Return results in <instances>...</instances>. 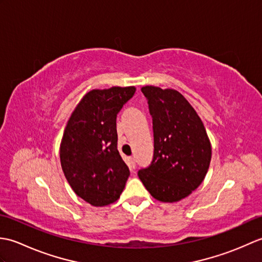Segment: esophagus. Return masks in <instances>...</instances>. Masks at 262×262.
Masks as SVG:
<instances>
[{
  "label": "esophagus",
  "instance_id": "1",
  "mask_svg": "<svg viewBox=\"0 0 262 262\" xmlns=\"http://www.w3.org/2000/svg\"><path fill=\"white\" fill-rule=\"evenodd\" d=\"M128 165H129L130 170H134L135 166H136V161L134 158H129L128 159Z\"/></svg>",
  "mask_w": 262,
  "mask_h": 262
}]
</instances>
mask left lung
<instances>
[{"label": "left lung", "instance_id": "left-lung-1", "mask_svg": "<svg viewBox=\"0 0 262 262\" xmlns=\"http://www.w3.org/2000/svg\"><path fill=\"white\" fill-rule=\"evenodd\" d=\"M152 116V162L138 178L160 202L173 203L189 196L207 173L211 147L202 119L176 90L143 86Z\"/></svg>", "mask_w": 262, "mask_h": 262}]
</instances>
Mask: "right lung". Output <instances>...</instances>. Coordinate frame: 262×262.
Returning <instances> with one entry per match:
<instances>
[{
    "mask_svg": "<svg viewBox=\"0 0 262 262\" xmlns=\"http://www.w3.org/2000/svg\"><path fill=\"white\" fill-rule=\"evenodd\" d=\"M134 86L88 92L77 104L60 144V164L77 196L92 206L115 203L129 169L117 148V115L132 99Z\"/></svg>",
    "mask_w": 262,
    "mask_h": 262,
    "instance_id": "1",
    "label": "right lung"
}]
</instances>
